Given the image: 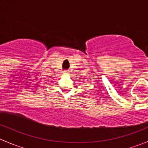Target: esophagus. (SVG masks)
<instances>
[{
    "instance_id": "esophagus-1",
    "label": "esophagus",
    "mask_w": 148,
    "mask_h": 148,
    "mask_svg": "<svg viewBox=\"0 0 148 148\" xmlns=\"http://www.w3.org/2000/svg\"><path fill=\"white\" fill-rule=\"evenodd\" d=\"M63 73L64 74H69V71H68V70H64V71H63Z\"/></svg>"
}]
</instances>
